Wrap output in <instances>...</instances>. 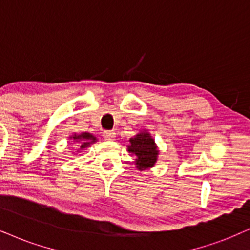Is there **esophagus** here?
<instances>
[{
    "label": "esophagus",
    "mask_w": 250,
    "mask_h": 250,
    "mask_svg": "<svg viewBox=\"0 0 250 250\" xmlns=\"http://www.w3.org/2000/svg\"><path fill=\"white\" fill-rule=\"evenodd\" d=\"M103 136L106 141H114L116 137V134L114 131H105L103 134Z\"/></svg>",
    "instance_id": "34e87169"
}]
</instances>
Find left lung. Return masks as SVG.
<instances>
[{
  "label": "left lung",
  "mask_w": 250,
  "mask_h": 250,
  "mask_svg": "<svg viewBox=\"0 0 250 250\" xmlns=\"http://www.w3.org/2000/svg\"><path fill=\"white\" fill-rule=\"evenodd\" d=\"M127 147L129 153L136 156L135 165L138 170L144 172L156 165L159 156V148L154 142V138L146 129L140 130L138 134L131 137Z\"/></svg>",
  "instance_id": "left-lung-1"
}]
</instances>
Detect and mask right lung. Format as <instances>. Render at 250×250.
Wrapping results in <instances>:
<instances>
[{
	"label": "right lung",
	"mask_w": 250,
	"mask_h": 250,
	"mask_svg": "<svg viewBox=\"0 0 250 250\" xmlns=\"http://www.w3.org/2000/svg\"><path fill=\"white\" fill-rule=\"evenodd\" d=\"M69 140L77 145V152L85 150V148L91 146V144H94L98 141L96 136L90 134V132H81V134L75 132V134L69 136Z\"/></svg>",
	"instance_id": "add662e5"
}]
</instances>
